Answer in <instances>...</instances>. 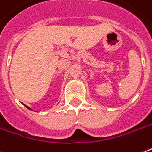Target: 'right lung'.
<instances>
[{
    "label": "right lung",
    "mask_w": 152,
    "mask_h": 152,
    "mask_svg": "<svg viewBox=\"0 0 152 152\" xmlns=\"http://www.w3.org/2000/svg\"><path fill=\"white\" fill-rule=\"evenodd\" d=\"M24 106H25V107H26V108H27V109H29V110H32V111H33V109H30V108H29V107H28V106H27V105H25V104H24Z\"/></svg>",
    "instance_id": "add662e5"
}]
</instances>
